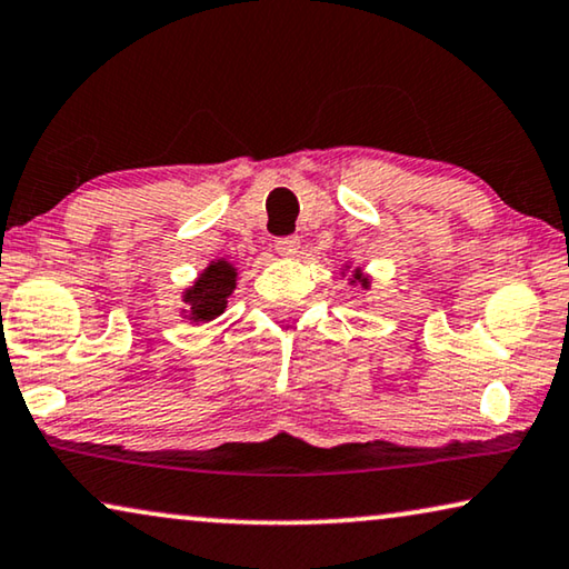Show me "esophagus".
I'll use <instances>...</instances> for the list:
<instances>
[{"instance_id":"1","label":"esophagus","mask_w":569,"mask_h":569,"mask_svg":"<svg viewBox=\"0 0 569 569\" xmlns=\"http://www.w3.org/2000/svg\"><path fill=\"white\" fill-rule=\"evenodd\" d=\"M274 249L279 257H295L300 249V238L298 236H279L274 241Z\"/></svg>"}]
</instances>
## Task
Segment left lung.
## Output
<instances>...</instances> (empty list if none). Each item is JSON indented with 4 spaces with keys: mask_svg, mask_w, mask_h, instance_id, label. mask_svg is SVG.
I'll use <instances>...</instances> for the list:
<instances>
[{
    "mask_svg": "<svg viewBox=\"0 0 569 569\" xmlns=\"http://www.w3.org/2000/svg\"><path fill=\"white\" fill-rule=\"evenodd\" d=\"M353 282H359L361 287H365V290H367V287H369V279H367L365 274H361V269L353 271Z\"/></svg>",
    "mask_w": 569,
    "mask_h": 569,
    "instance_id": "left-lung-1",
    "label": "left lung"
}]
</instances>
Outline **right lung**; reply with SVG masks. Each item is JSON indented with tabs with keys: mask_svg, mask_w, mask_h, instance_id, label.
I'll use <instances>...</instances> for the list:
<instances>
[{
	"mask_svg": "<svg viewBox=\"0 0 569 569\" xmlns=\"http://www.w3.org/2000/svg\"><path fill=\"white\" fill-rule=\"evenodd\" d=\"M238 271L233 264L218 259L194 279V284L182 295L189 305V320L194 323H208V320L218 318L226 310L230 292L236 290Z\"/></svg>",
	"mask_w": 569,
	"mask_h": 569,
	"instance_id": "right-lung-1",
	"label": "right lung"
}]
</instances>
